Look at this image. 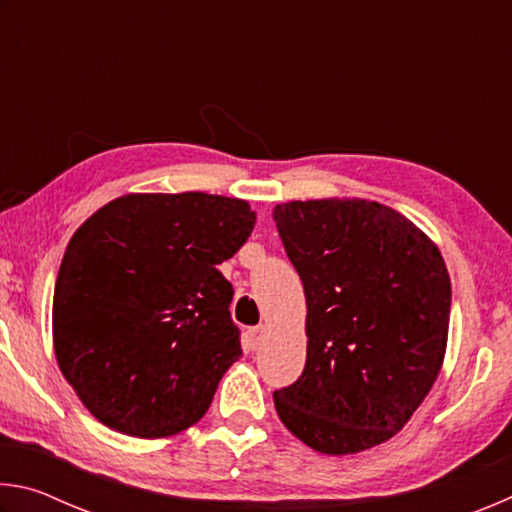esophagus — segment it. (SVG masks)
<instances>
[{
	"mask_svg": "<svg viewBox=\"0 0 512 512\" xmlns=\"http://www.w3.org/2000/svg\"><path fill=\"white\" fill-rule=\"evenodd\" d=\"M266 325H257V327H253L248 332V336H250V343H253V348L257 350L259 345H262V341H264V334H266Z\"/></svg>",
	"mask_w": 512,
	"mask_h": 512,
	"instance_id": "1",
	"label": "esophagus"
}]
</instances>
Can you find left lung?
I'll return each instance as SVG.
<instances>
[{
  "instance_id": "left-lung-1",
  "label": "left lung",
  "mask_w": 512,
  "mask_h": 512,
  "mask_svg": "<svg viewBox=\"0 0 512 512\" xmlns=\"http://www.w3.org/2000/svg\"><path fill=\"white\" fill-rule=\"evenodd\" d=\"M273 219L307 300L305 370L273 393L277 415L320 454L386 443L443 368V255L404 214L366 198L280 203Z\"/></svg>"
}]
</instances>
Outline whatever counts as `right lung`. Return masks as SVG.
Segmentation results:
<instances>
[{
	"label": "right lung",
	"mask_w": 512,
	"mask_h": 512,
	"mask_svg": "<svg viewBox=\"0 0 512 512\" xmlns=\"http://www.w3.org/2000/svg\"><path fill=\"white\" fill-rule=\"evenodd\" d=\"M255 219L241 198L126 194L74 232L56 277L54 352L99 422L167 438L207 413L241 357L232 284L216 266Z\"/></svg>",
	"instance_id": "1"
}]
</instances>
